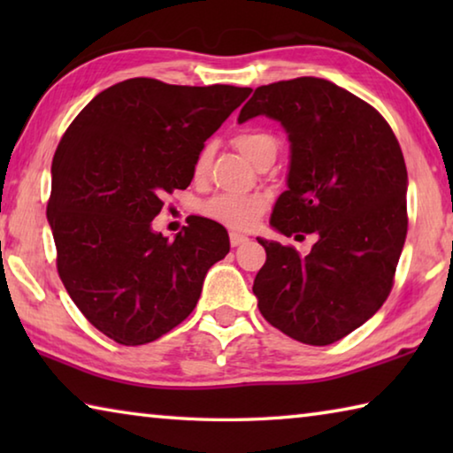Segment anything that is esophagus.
<instances>
[{
	"instance_id": "34e87169",
	"label": "esophagus",
	"mask_w": 453,
	"mask_h": 453,
	"mask_svg": "<svg viewBox=\"0 0 453 453\" xmlns=\"http://www.w3.org/2000/svg\"><path fill=\"white\" fill-rule=\"evenodd\" d=\"M248 242H250L248 235H242V234H235V232L229 234V243H232V248H237V245L248 243Z\"/></svg>"
}]
</instances>
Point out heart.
Wrapping results in <instances>:
<instances>
[{
    "mask_svg": "<svg viewBox=\"0 0 453 453\" xmlns=\"http://www.w3.org/2000/svg\"><path fill=\"white\" fill-rule=\"evenodd\" d=\"M235 145L251 164L256 162L259 153L275 148L273 135L259 132V129H245L235 135ZM211 150L203 148L197 153L194 162V175L202 178L208 170ZM203 213L218 224L232 229H250L265 210V199L259 196H237V194H219L203 203Z\"/></svg>",
    "mask_w": 453,
    "mask_h": 453,
    "instance_id": "b5f03b06",
    "label": "heart"
}]
</instances>
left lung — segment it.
I'll return each instance as SVG.
<instances>
[{
	"mask_svg": "<svg viewBox=\"0 0 453 453\" xmlns=\"http://www.w3.org/2000/svg\"><path fill=\"white\" fill-rule=\"evenodd\" d=\"M257 116L280 121L289 140L288 189L270 226L318 235L305 257L257 237L267 256L254 281L257 308L294 340L327 346L392 291L408 234L403 153L370 104L321 78L257 88L237 121Z\"/></svg>",
	"mask_w": 453,
	"mask_h": 453,
	"instance_id": "1",
	"label": "left lung"
}]
</instances>
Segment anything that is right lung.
Masks as SVG:
<instances>
[{
    "label": "right lung",
    "mask_w": 453,
    "mask_h": 453,
    "mask_svg": "<svg viewBox=\"0 0 453 453\" xmlns=\"http://www.w3.org/2000/svg\"><path fill=\"white\" fill-rule=\"evenodd\" d=\"M251 94L134 78L104 89L61 137L48 221L58 273L80 311L121 346L181 324L210 267L229 251L224 226L194 218L167 240L151 219L186 189L208 137Z\"/></svg>",
    "instance_id": "right-lung-1"
}]
</instances>
